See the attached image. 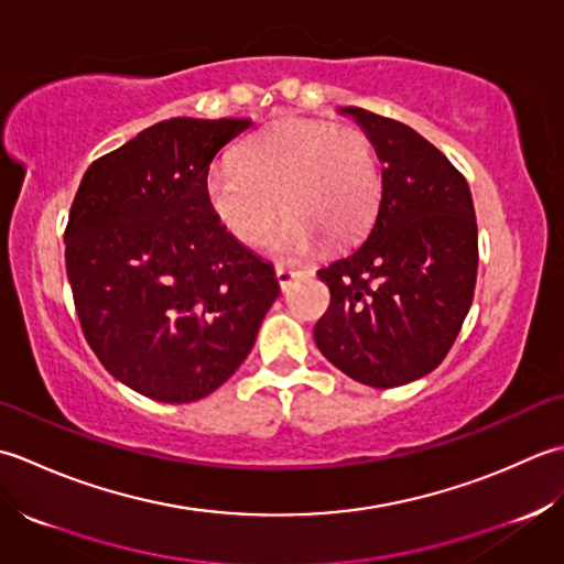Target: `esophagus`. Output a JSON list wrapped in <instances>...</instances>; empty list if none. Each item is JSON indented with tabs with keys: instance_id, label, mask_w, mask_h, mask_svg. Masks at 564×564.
I'll return each instance as SVG.
<instances>
[{
	"instance_id": "1",
	"label": "esophagus",
	"mask_w": 564,
	"mask_h": 564,
	"mask_svg": "<svg viewBox=\"0 0 564 564\" xmlns=\"http://www.w3.org/2000/svg\"><path fill=\"white\" fill-rule=\"evenodd\" d=\"M299 274L302 272H296V270H286V268H278L274 270V278H278V282H280V290L284 292V290H290V284L299 278Z\"/></svg>"
}]
</instances>
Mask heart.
<instances>
[{
  "mask_svg": "<svg viewBox=\"0 0 564 564\" xmlns=\"http://www.w3.org/2000/svg\"><path fill=\"white\" fill-rule=\"evenodd\" d=\"M206 202L243 246L270 238L280 206L284 224L272 240L280 260H304L328 238L358 240L379 204L372 141L358 129L306 117H282L238 148L236 163H216L204 180Z\"/></svg>",
  "mask_w": 564,
  "mask_h": 564,
  "instance_id": "obj_1",
  "label": "heart"
}]
</instances>
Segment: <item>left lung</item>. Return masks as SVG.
I'll return each mask as SVG.
<instances>
[{
  "mask_svg": "<svg viewBox=\"0 0 564 564\" xmlns=\"http://www.w3.org/2000/svg\"><path fill=\"white\" fill-rule=\"evenodd\" d=\"M382 163V199L365 243L318 270L330 306L314 340L355 382L389 389L426 377L453 348L477 282V221L465 177L406 123L358 107Z\"/></svg>",
  "mask_w": 564,
  "mask_h": 564,
  "instance_id": "8db88e82",
  "label": "left lung"
}]
</instances>
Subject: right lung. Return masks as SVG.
I'll return each mask as SVG.
<instances>
[{"label":"right lung","instance_id":"1","mask_svg":"<svg viewBox=\"0 0 564 564\" xmlns=\"http://www.w3.org/2000/svg\"><path fill=\"white\" fill-rule=\"evenodd\" d=\"M250 123L160 121L95 160L75 194L65 265L85 338L119 382L163 404L216 392L280 294L204 192L216 153Z\"/></svg>","mask_w":564,"mask_h":564}]
</instances>
